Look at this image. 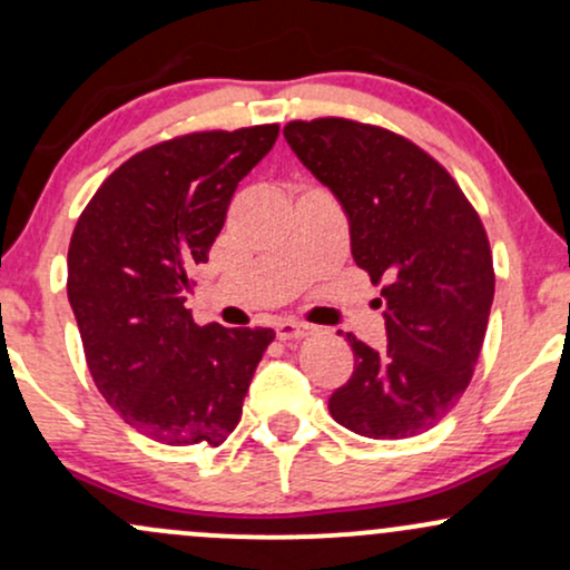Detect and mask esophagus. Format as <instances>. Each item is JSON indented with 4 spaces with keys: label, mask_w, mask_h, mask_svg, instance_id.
<instances>
[{
    "label": "esophagus",
    "mask_w": 570,
    "mask_h": 570,
    "mask_svg": "<svg viewBox=\"0 0 570 570\" xmlns=\"http://www.w3.org/2000/svg\"><path fill=\"white\" fill-rule=\"evenodd\" d=\"M276 335L281 340H303L307 335H313V326L311 324H303V322H292V318H286V322H278L276 324Z\"/></svg>",
    "instance_id": "obj_1"
}]
</instances>
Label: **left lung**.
Returning a JSON list of instances; mask_svg holds the SVG:
<instances>
[{
	"label": "left lung",
	"instance_id": "left-lung-1",
	"mask_svg": "<svg viewBox=\"0 0 570 570\" xmlns=\"http://www.w3.org/2000/svg\"><path fill=\"white\" fill-rule=\"evenodd\" d=\"M284 136L343 206L353 263L383 286L389 345L345 335L356 364L332 417L370 440L423 434L463 396L485 343L495 273L480 214L448 168L389 128L316 117Z\"/></svg>",
	"mask_w": 570,
	"mask_h": 570
}]
</instances>
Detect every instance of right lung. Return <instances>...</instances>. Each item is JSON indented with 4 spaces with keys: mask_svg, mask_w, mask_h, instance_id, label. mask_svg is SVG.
Listing matches in <instances>:
<instances>
[{
    "mask_svg": "<svg viewBox=\"0 0 570 570\" xmlns=\"http://www.w3.org/2000/svg\"><path fill=\"white\" fill-rule=\"evenodd\" d=\"M276 139L271 122L153 144L109 174L77 219L67 292L85 362L109 407L149 440L219 448L276 337L198 326L185 307L235 187Z\"/></svg>",
    "mask_w": 570,
    "mask_h": 570,
    "instance_id": "right-lung-1",
    "label": "right lung"
}]
</instances>
